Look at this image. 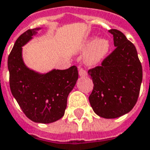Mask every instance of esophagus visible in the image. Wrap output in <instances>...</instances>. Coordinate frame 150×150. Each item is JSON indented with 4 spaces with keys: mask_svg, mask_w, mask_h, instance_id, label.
<instances>
[{
    "mask_svg": "<svg viewBox=\"0 0 150 150\" xmlns=\"http://www.w3.org/2000/svg\"><path fill=\"white\" fill-rule=\"evenodd\" d=\"M78 72H79V75H80L81 76H87V71H86L85 69H82V68H79Z\"/></svg>",
    "mask_w": 150,
    "mask_h": 150,
    "instance_id": "1",
    "label": "esophagus"
}]
</instances>
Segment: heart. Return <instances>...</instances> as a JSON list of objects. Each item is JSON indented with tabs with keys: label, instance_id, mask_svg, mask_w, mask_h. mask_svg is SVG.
Wrapping results in <instances>:
<instances>
[{
	"label": "heart",
	"instance_id": "heart-1",
	"mask_svg": "<svg viewBox=\"0 0 150 150\" xmlns=\"http://www.w3.org/2000/svg\"><path fill=\"white\" fill-rule=\"evenodd\" d=\"M88 49L84 55V62L89 66L99 64L107 55L110 47V41L105 38L96 40V37H91L83 41L81 46V51L84 52Z\"/></svg>",
	"mask_w": 150,
	"mask_h": 150
}]
</instances>
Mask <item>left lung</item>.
I'll list each match as a JSON object with an SVG mask.
<instances>
[{
  "label": "left lung",
  "mask_w": 150,
  "mask_h": 150,
  "mask_svg": "<svg viewBox=\"0 0 150 150\" xmlns=\"http://www.w3.org/2000/svg\"><path fill=\"white\" fill-rule=\"evenodd\" d=\"M116 47L103 59L101 66L88 74L94 87L89 102L94 112L103 118H117L126 114L136 104L142 81V67L134 45L122 32L112 29Z\"/></svg>",
  "instance_id": "obj_1"
}]
</instances>
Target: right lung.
<instances>
[{
    "mask_svg": "<svg viewBox=\"0 0 150 150\" xmlns=\"http://www.w3.org/2000/svg\"><path fill=\"white\" fill-rule=\"evenodd\" d=\"M40 28L28 30L16 40L8 59L11 94L25 115L33 122L49 124L63 117L67 97L76 84L78 70L53 69L40 74L25 67L22 59V46Z\"/></svg>",
    "mask_w": 150,
    "mask_h": 150,
    "instance_id": "obj_1",
    "label": "right lung"
}]
</instances>
